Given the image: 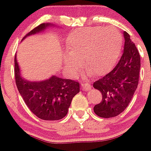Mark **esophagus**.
<instances>
[{
    "mask_svg": "<svg viewBox=\"0 0 151 151\" xmlns=\"http://www.w3.org/2000/svg\"><path fill=\"white\" fill-rule=\"evenodd\" d=\"M82 88H83L84 91H89L90 89H91V85L88 84V83H83V84H82Z\"/></svg>",
    "mask_w": 151,
    "mask_h": 151,
    "instance_id": "34e87169",
    "label": "esophagus"
}]
</instances>
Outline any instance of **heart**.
I'll return each instance as SVG.
<instances>
[{
	"mask_svg": "<svg viewBox=\"0 0 151 151\" xmlns=\"http://www.w3.org/2000/svg\"><path fill=\"white\" fill-rule=\"evenodd\" d=\"M67 51L63 66L71 75H77L83 63L94 76L107 73L115 65L122 46L118 30L109 27H91L71 32L66 38Z\"/></svg>",
	"mask_w": 151,
	"mask_h": 151,
	"instance_id": "1",
	"label": "heart"
}]
</instances>
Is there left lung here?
<instances>
[{
    "instance_id": "1",
    "label": "left lung",
    "mask_w": 151,
    "mask_h": 151,
    "mask_svg": "<svg viewBox=\"0 0 151 151\" xmlns=\"http://www.w3.org/2000/svg\"><path fill=\"white\" fill-rule=\"evenodd\" d=\"M124 48L121 59L109 73L93 83L102 94V101L93 111L104 118L115 117L128 106L139 82L140 56L127 32H123Z\"/></svg>"
}]
</instances>
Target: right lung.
Listing matches in <instances>:
<instances>
[{"label": "right lung", "mask_w": 151, "mask_h": 151, "mask_svg": "<svg viewBox=\"0 0 151 151\" xmlns=\"http://www.w3.org/2000/svg\"><path fill=\"white\" fill-rule=\"evenodd\" d=\"M55 26L42 23L30 31L22 40L31 35L41 33L47 28ZM15 82L25 104L38 118L45 121H58L67 115L73 97L80 92V84L52 75L42 81H30L24 78L14 57Z\"/></svg>", "instance_id": "right-lung-1"}]
</instances>
